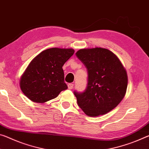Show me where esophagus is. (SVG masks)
I'll return each mask as SVG.
<instances>
[{"label": "esophagus", "mask_w": 149, "mask_h": 149, "mask_svg": "<svg viewBox=\"0 0 149 149\" xmlns=\"http://www.w3.org/2000/svg\"><path fill=\"white\" fill-rule=\"evenodd\" d=\"M68 89H72L73 87H74V84H69L68 85Z\"/></svg>", "instance_id": "1"}]
</instances>
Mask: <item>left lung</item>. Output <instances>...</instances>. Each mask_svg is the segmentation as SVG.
Masks as SVG:
<instances>
[{
  "instance_id": "obj_1",
  "label": "left lung",
  "mask_w": 149,
  "mask_h": 149,
  "mask_svg": "<svg viewBox=\"0 0 149 149\" xmlns=\"http://www.w3.org/2000/svg\"><path fill=\"white\" fill-rule=\"evenodd\" d=\"M87 70L83 93L74 91L77 104L87 115L106 114L119 104L126 93L128 77L117 56L107 49H81L75 53Z\"/></svg>"
}]
</instances>
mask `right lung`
I'll list each match as a JSON object with an SVG mask.
<instances>
[{
	"mask_svg": "<svg viewBox=\"0 0 149 149\" xmlns=\"http://www.w3.org/2000/svg\"><path fill=\"white\" fill-rule=\"evenodd\" d=\"M74 54L72 48H58L40 53L21 76L20 86L23 93L34 102L43 103L67 89L62 67Z\"/></svg>",
	"mask_w": 149,
	"mask_h": 149,
	"instance_id": "right-lung-1",
	"label": "right lung"
}]
</instances>
